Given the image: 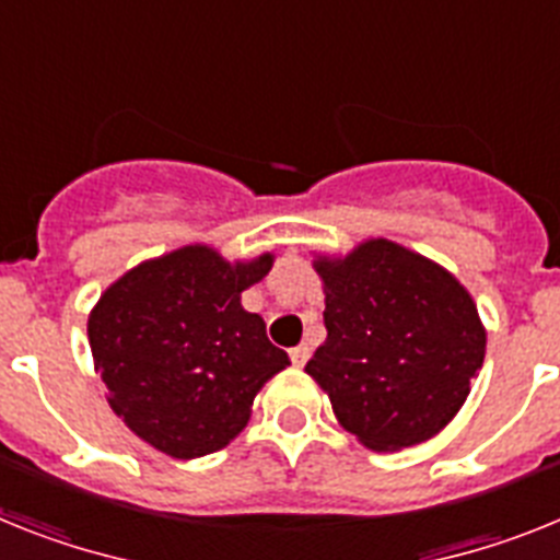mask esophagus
Listing matches in <instances>:
<instances>
[{"instance_id":"esophagus-1","label":"esophagus","mask_w":560,"mask_h":560,"mask_svg":"<svg viewBox=\"0 0 560 560\" xmlns=\"http://www.w3.org/2000/svg\"><path fill=\"white\" fill-rule=\"evenodd\" d=\"M307 359H310V347L307 345H299V347H293V350H290V361H293L295 368H304V364H307Z\"/></svg>"}]
</instances>
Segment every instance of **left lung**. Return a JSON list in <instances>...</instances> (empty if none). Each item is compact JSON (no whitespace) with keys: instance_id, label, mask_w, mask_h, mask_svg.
Segmentation results:
<instances>
[{"instance_id":"obj_1","label":"left lung","mask_w":560,"mask_h":560,"mask_svg":"<svg viewBox=\"0 0 560 560\" xmlns=\"http://www.w3.org/2000/svg\"><path fill=\"white\" fill-rule=\"evenodd\" d=\"M327 341L304 373L338 424L368 450L430 441L458 416L487 352L469 290L432 258L368 238L347 256L313 258Z\"/></svg>"}]
</instances>
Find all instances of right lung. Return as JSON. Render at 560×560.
I'll list each match as a JSON object with an SVG mask.
<instances>
[{
    "label": "right lung",
    "mask_w": 560,
    "mask_h": 560,
    "mask_svg": "<svg viewBox=\"0 0 560 560\" xmlns=\"http://www.w3.org/2000/svg\"><path fill=\"white\" fill-rule=\"evenodd\" d=\"M272 261H228L210 244H185L98 295L88 318L93 370L110 410L150 447L182 462L228 447L258 389L290 364L265 318L242 307Z\"/></svg>",
    "instance_id": "obj_1"
}]
</instances>
